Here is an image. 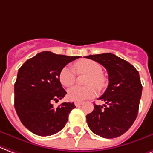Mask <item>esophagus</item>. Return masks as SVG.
Wrapping results in <instances>:
<instances>
[{"label": "esophagus", "mask_w": 153, "mask_h": 153, "mask_svg": "<svg viewBox=\"0 0 153 153\" xmlns=\"http://www.w3.org/2000/svg\"><path fill=\"white\" fill-rule=\"evenodd\" d=\"M83 103L82 102H80V101H76V102H74V105H75L76 107H79V106H80V105H82Z\"/></svg>", "instance_id": "obj_1"}]
</instances>
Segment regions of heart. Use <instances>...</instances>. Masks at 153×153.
<instances>
[{
	"instance_id": "obj_1",
	"label": "heart",
	"mask_w": 153,
	"mask_h": 153,
	"mask_svg": "<svg viewBox=\"0 0 153 153\" xmlns=\"http://www.w3.org/2000/svg\"><path fill=\"white\" fill-rule=\"evenodd\" d=\"M74 71L69 66L62 68L59 75V80L64 87H69L75 83L76 71L77 74H87L85 86H74L68 91V98L73 101H83L93 97L99 90L106 87L108 79L102 73V67L95 60L83 59L74 64Z\"/></svg>"
}]
</instances>
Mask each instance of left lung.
<instances>
[{
  "mask_svg": "<svg viewBox=\"0 0 153 153\" xmlns=\"http://www.w3.org/2000/svg\"><path fill=\"white\" fill-rule=\"evenodd\" d=\"M107 69L108 85L99 100L105 105H94L86 116L90 130L104 138H115L129 129L137 118L142 85L138 71L126 60L112 53L89 55Z\"/></svg>",
  "mask_w": 153,
  "mask_h": 153,
  "instance_id": "1",
  "label": "left lung"
}]
</instances>
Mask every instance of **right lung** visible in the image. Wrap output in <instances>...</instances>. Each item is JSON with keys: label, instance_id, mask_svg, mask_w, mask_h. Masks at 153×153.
Returning <instances> with one entry per match:
<instances>
[{"label": "right lung", "instance_id": "right-lung-1", "mask_svg": "<svg viewBox=\"0 0 153 153\" xmlns=\"http://www.w3.org/2000/svg\"><path fill=\"white\" fill-rule=\"evenodd\" d=\"M80 56L57 55L44 51L28 59L19 68L14 84V107L21 123L30 132L48 137L60 132L68 121L74 103L58 101L67 94L59 80L60 71Z\"/></svg>", "mask_w": 153, "mask_h": 153}]
</instances>
